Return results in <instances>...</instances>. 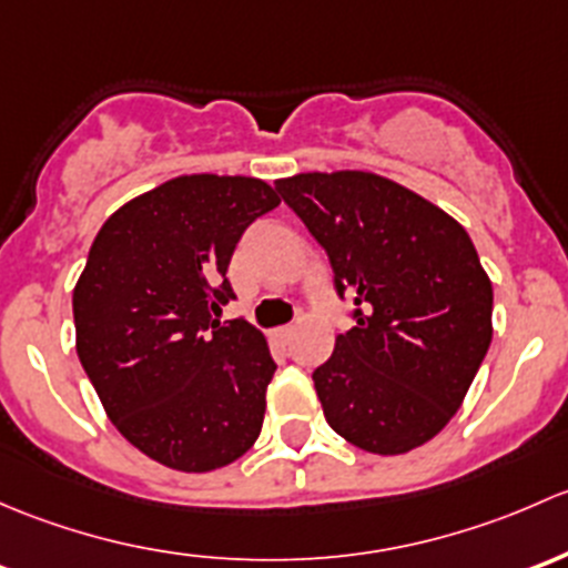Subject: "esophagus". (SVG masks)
<instances>
[{"instance_id":"34e87169","label":"esophagus","mask_w":568,"mask_h":568,"mask_svg":"<svg viewBox=\"0 0 568 568\" xmlns=\"http://www.w3.org/2000/svg\"><path fill=\"white\" fill-rule=\"evenodd\" d=\"M290 336H292V325L273 327V331H271V342H273V344H282V347H284L286 342H290Z\"/></svg>"}]
</instances>
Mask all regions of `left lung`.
I'll use <instances>...</instances> for the list:
<instances>
[{"instance_id": "8db88e82", "label": "left lung", "mask_w": 568, "mask_h": 568, "mask_svg": "<svg viewBox=\"0 0 568 568\" xmlns=\"http://www.w3.org/2000/svg\"><path fill=\"white\" fill-rule=\"evenodd\" d=\"M276 191L327 251L355 327L314 369L325 420L361 452L429 443L493 342V282L457 219L374 172H303Z\"/></svg>"}]
</instances>
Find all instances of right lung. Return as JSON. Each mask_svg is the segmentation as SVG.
Instances as JSON below:
<instances>
[{
  "instance_id": "obj_1",
  "label": "right lung",
  "mask_w": 568,
  "mask_h": 568,
  "mask_svg": "<svg viewBox=\"0 0 568 568\" xmlns=\"http://www.w3.org/2000/svg\"><path fill=\"white\" fill-rule=\"evenodd\" d=\"M276 191L243 174H180L133 196L92 241L73 290L75 353L122 437L180 473L232 465L256 443L276 364L226 267Z\"/></svg>"
}]
</instances>
